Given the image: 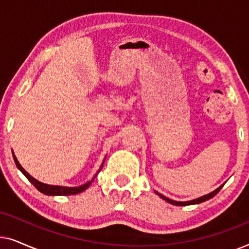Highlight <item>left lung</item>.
I'll return each mask as SVG.
<instances>
[{
  "label": "left lung",
  "mask_w": 249,
  "mask_h": 249,
  "mask_svg": "<svg viewBox=\"0 0 249 249\" xmlns=\"http://www.w3.org/2000/svg\"><path fill=\"white\" fill-rule=\"evenodd\" d=\"M223 185H221L219 188H216L215 190H213L212 193L207 194V195H204L202 197H198V198H195V199H192V200H187V202H177V200H173V199H170L168 198V197H165L164 195H162V194H160L158 192H155L158 195L161 197L162 199H164L165 202H168L170 204H172V205H177V206H186V205H194V204H199V203H203V202H206V200H209L212 198V197H214L216 195L217 193L220 192V189L222 188Z\"/></svg>",
  "instance_id": "left-lung-1"
}]
</instances>
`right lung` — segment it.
<instances>
[{
    "mask_svg": "<svg viewBox=\"0 0 249 249\" xmlns=\"http://www.w3.org/2000/svg\"><path fill=\"white\" fill-rule=\"evenodd\" d=\"M12 155H13V160H15V162H16L17 168H18V169L20 170V171H21V172L23 173V175H25L26 178L28 179L29 181L32 182L33 185L35 186L36 188L39 190L40 193L45 194V195H47V196H69V195H76V194H79V193H81V192H84V190H86V189L88 188V187L90 186V183L94 181V179L96 178L97 173L101 171L102 168H103V164H104V161H105V160H104L103 163H102L101 168L98 169L97 173L93 177V179L89 180V181H87L86 183H84V185L78 186V187H64V186L47 185V183H44V182L38 181V180L35 179V178H34V177L30 176L29 173L27 172L26 170L23 169L21 165H20V163H19L18 160H17V158H16V155H15V153H13V151H12Z\"/></svg>",
    "mask_w": 249,
    "mask_h": 249,
    "instance_id": "add662e5",
    "label": "right lung"
}]
</instances>
